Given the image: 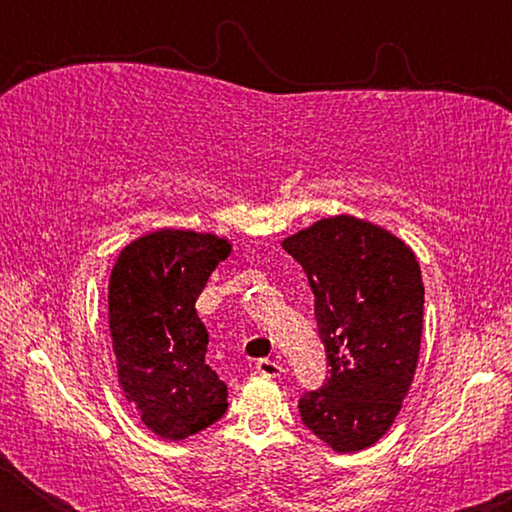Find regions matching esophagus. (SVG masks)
<instances>
[{
	"mask_svg": "<svg viewBox=\"0 0 512 512\" xmlns=\"http://www.w3.org/2000/svg\"><path fill=\"white\" fill-rule=\"evenodd\" d=\"M255 370L264 377H280L282 375V366L273 359H259L255 363Z\"/></svg>",
	"mask_w": 512,
	"mask_h": 512,
	"instance_id": "34e87169",
	"label": "esophagus"
}]
</instances>
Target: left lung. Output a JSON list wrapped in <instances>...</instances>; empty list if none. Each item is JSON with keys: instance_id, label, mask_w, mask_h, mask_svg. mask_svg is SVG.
I'll return each mask as SVG.
<instances>
[{"instance_id": "8db88e82", "label": "left lung", "mask_w": 512, "mask_h": 512, "mask_svg": "<svg viewBox=\"0 0 512 512\" xmlns=\"http://www.w3.org/2000/svg\"><path fill=\"white\" fill-rule=\"evenodd\" d=\"M314 291L329 377L300 397L302 424L334 452L375 445L409 395L424 284L413 250L357 216H329L282 241Z\"/></svg>"}]
</instances>
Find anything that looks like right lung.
Instances as JSON below:
<instances>
[{"mask_svg":"<svg viewBox=\"0 0 512 512\" xmlns=\"http://www.w3.org/2000/svg\"><path fill=\"white\" fill-rule=\"evenodd\" d=\"M232 244L210 232L155 230L121 250L108 282V320L121 391L155 436L183 440L228 409L207 366L196 300Z\"/></svg>","mask_w":512,"mask_h":512,"instance_id":"obj_1","label":"right lung"}]
</instances>
